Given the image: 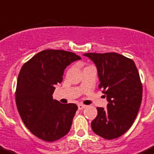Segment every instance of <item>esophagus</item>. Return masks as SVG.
<instances>
[{"label": "esophagus", "mask_w": 154, "mask_h": 154, "mask_svg": "<svg viewBox=\"0 0 154 154\" xmlns=\"http://www.w3.org/2000/svg\"><path fill=\"white\" fill-rule=\"evenodd\" d=\"M87 107V106H85V105L84 104H78V109L79 110H81V109H85V108Z\"/></svg>", "instance_id": "obj_1"}]
</instances>
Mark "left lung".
Listing matches in <instances>:
<instances>
[{"label": "left lung", "mask_w": 154, "mask_h": 154, "mask_svg": "<svg viewBox=\"0 0 154 154\" xmlns=\"http://www.w3.org/2000/svg\"><path fill=\"white\" fill-rule=\"evenodd\" d=\"M97 67L99 88L107 98V108L97 107L91 127L107 140L124 134L133 125L142 100V84L133 60L118 53H85Z\"/></svg>", "instance_id": "1"}]
</instances>
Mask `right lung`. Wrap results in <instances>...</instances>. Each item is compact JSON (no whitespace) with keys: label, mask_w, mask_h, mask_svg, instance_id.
Returning a JSON list of instances; mask_svg holds the SVG:
<instances>
[{"label":"right lung","mask_w":154,"mask_h":154,"mask_svg":"<svg viewBox=\"0 0 154 154\" xmlns=\"http://www.w3.org/2000/svg\"><path fill=\"white\" fill-rule=\"evenodd\" d=\"M75 53L46 49L34 55L21 68L16 89V103L23 122L35 136L52 142L66 135L77 110L74 103L54 100L55 85L61 83L64 69L80 60Z\"/></svg>","instance_id":"1"}]
</instances>
